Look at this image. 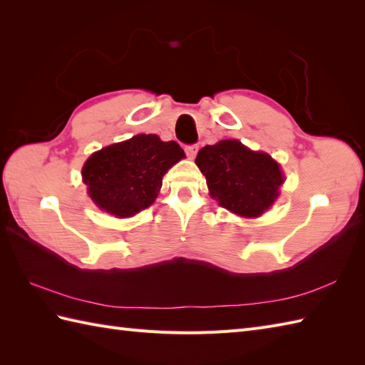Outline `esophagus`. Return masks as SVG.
<instances>
[{
  "label": "esophagus",
  "instance_id": "obj_1",
  "mask_svg": "<svg viewBox=\"0 0 365 365\" xmlns=\"http://www.w3.org/2000/svg\"><path fill=\"white\" fill-rule=\"evenodd\" d=\"M199 147L196 144H190V145H185V153H187L188 158H195L196 153H197Z\"/></svg>",
  "mask_w": 365,
  "mask_h": 365
}]
</instances>
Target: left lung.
<instances>
[{"instance_id": "left-lung-1", "label": "left lung", "mask_w": 365, "mask_h": 365, "mask_svg": "<svg viewBox=\"0 0 365 365\" xmlns=\"http://www.w3.org/2000/svg\"><path fill=\"white\" fill-rule=\"evenodd\" d=\"M196 165L207 178L212 197L246 218L271 207L284 183L281 168L269 155L252 152L235 139L205 145L197 153Z\"/></svg>"}]
</instances>
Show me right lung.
<instances>
[{
  "label": "right lung",
  "mask_w": 365,
  "mask_h": 365,
  "mask_svg": "<svg viewBox=\"0 0 365 365\" xmlns=\"http://www.w3.org/2000/svg\"><path fill=\"white\" fill-rule=\"evenodd\" d=\"M183 157L175 141L138 135L92 153L83 168V182L102 210L127 218L153 204L163 175Z\"/></svg>",
  "instance_id": "add662e5"
}]
</instances>
